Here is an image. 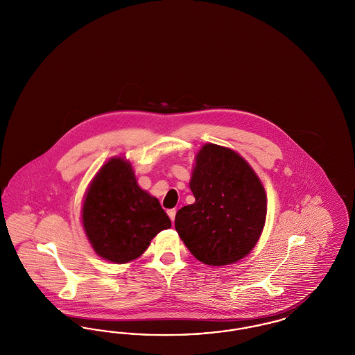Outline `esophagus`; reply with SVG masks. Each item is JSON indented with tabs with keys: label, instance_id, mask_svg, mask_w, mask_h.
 Listing matches in <instances>:
<instances>
[{
	"label": "esophagus",
	"instance_id": "34e87169",
	"mask_svg": "<svg viewBox=\"0 0 355 355\" xmlns=\"http://www.w3.org/2000/svg\"><path fill=\"white\" fill-rule=\"evenodd\" d=\"M175 213H177V210H175V209H170V210H168V216H169L171 222H174V218H175Z\"/></svg>",
	"mask_w": 355,
	"mask_h": 355
}]
</instances>
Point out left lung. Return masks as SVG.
I'll return each instance as SVG.
<instances>
[{
    "instance_id": "obj_1",
    "label": "left lung",
    "mask_w": 355,
    "mask_h": 355,
    "mask_svg": "<svg viewBox=\"0 0 355 355\" xmlns=\"http://www.w3.org/2000/svg\"><path fill=\"white\" fill-rule=\"evenodd\" d=\"M196 202L175 214L186 248L209 266H225L253 250L262 234L268 197L259 177L238 153L205 144L190 178Z\"/></svg>"
}]
</instances>
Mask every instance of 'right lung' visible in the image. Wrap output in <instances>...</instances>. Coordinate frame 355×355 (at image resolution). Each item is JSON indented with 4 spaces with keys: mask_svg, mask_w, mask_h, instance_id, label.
Masks as SVG:
<instances>
[{
    "mask_svg": "<svg viewBox=\"0 0 355 355\" xmlns=\"http://www.w3.org/2000/svg\"><path fill=\"white\" fill-rule=\"evenodd\" d=\"M81 220L93 250L113 263L139 258L171 226L158 200L138 186L125 157L110 158L97 171L85 193Z\"/></svg>",
    "mask_w": 355,
    "mask_h": 355,
    "instance_id": "obj_1",
    "label": "right lung"
}]
</instances>
